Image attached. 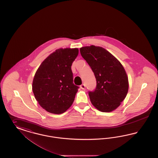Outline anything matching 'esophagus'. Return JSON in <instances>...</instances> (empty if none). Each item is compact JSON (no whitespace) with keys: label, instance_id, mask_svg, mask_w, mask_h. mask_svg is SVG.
<instances>
[{"label":"esophagus","instance_id":"esophagus-1","mask_svg":"<svg viewBox=\"0 0 158 158\" xmlns=\"http://www.w3.org/2000/svg\"><path fill=\"white\" fill-rule=\"evenodd\" d=\"M81 89H85V85H84V84H82L81 85Z\"/></svg>","mask_w":158,"mask_h":158}]
</instances>
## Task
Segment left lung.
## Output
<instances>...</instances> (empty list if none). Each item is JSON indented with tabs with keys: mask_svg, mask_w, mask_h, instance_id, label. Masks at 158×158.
Listing matches in <instances>:
<instances>
[{
	"mask_svg": "<svg viewBox=\"0 0 158 158\" xmlns=\"http://www.w3.org/2000/svg\"><path fill=\"white\" fill-rule=\"evenodd\" d=\"M80 52L97 81L95 89L89 91L92 104L101 112L113 111L127 94L128 81L125 69L118 60L102 47H83Z\"/></svg>",
	"mask_w": 158,
	"mask_h": 158,
	"instance_id": "1",
	"label": "left lung"
}]
</instances>
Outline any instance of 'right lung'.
I'll return each mask as SVG.
<instances>
[{"label": "right lung", "instance_id": "obj_1", "mask_svg": "<svg viewBox=\"0 0 158 158\" xmlns=\"http://www.w3.org/2000/svg\"><path fill=\"white\" fill-rule=\"evenodd\" d=\"M77 48H59L44 60L35 74L32 91L40 105L49 112L60 114L72 105L79 86L74 85L72 64Z\"/></svg>", "mask_w": 158, "mask_h": 158}]
</instances>
